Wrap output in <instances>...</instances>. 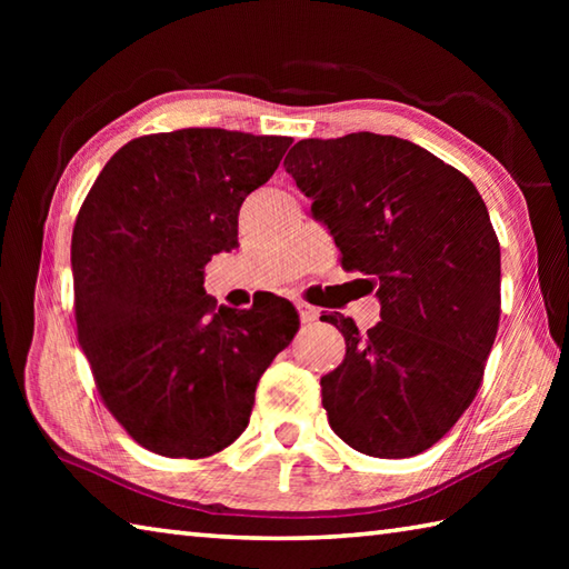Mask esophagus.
<instances>
[{"mask_svg":"<svg viewBox=\"0 0 569 569\" xmlns=\"http://www.w3.org/2000/svg\"><path fill=\"white\" fill-rule=\"evenodd\" d=\"M296 308H298V316H301V321L303 323H313V321H319V308H313V306H308L306 301H296Z\"/></svg>","mask_w":569,"mask_h":569,"instance_id":"1","label":"esophagus"}]
</instances>
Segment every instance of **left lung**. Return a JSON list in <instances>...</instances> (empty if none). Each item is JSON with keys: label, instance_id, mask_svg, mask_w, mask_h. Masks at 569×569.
<instances>
[{"label": "left lung", "instance_id": "8db88e82", "mask_svg": "<svg viewBox=\"0 0 569 569\" xmlns=\"http://www.w3.org/2000/svg\"><path fill=\"white\" fill-rule=\"evenodd\" d=\"M286 172L311 198L346 271L369 276L381 321L343 333L346 356L321 379L323 409L369 457L421 455L477 397L499 326V240L467 176L393 134L308 138Z\"/></svg>", "mask_w": 569, "mask_h": 569}]
</instances>
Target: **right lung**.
<instances>
[{
	"label": "right lung",
	"mask_w": 569,
	"mask_h": 569,
	"mask_svg": "<svg viewBox=\"0 0 569 569\" xmlns=\"http://www.w3.org/2000/svg\"><path fill=\"white\" fill-rule=\"evenodd\" d=\"M291 138L186 128L110 158L72 230L77 336L104 407L162 457L200 459L243 435L256 387L293 341L278 298L216 306L206 266L238 246V210Z\"/></svg>",
	"instance_id": "add662e5"
}]
</instances>
